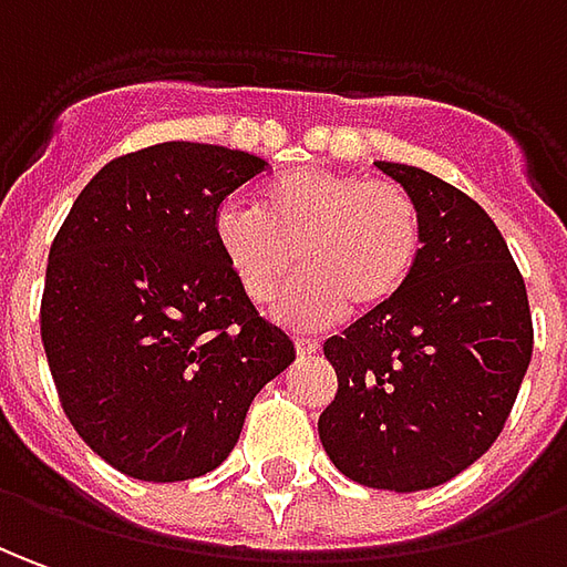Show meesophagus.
Masks as SVG:
<instances>
[{"label": "esophagus", "instance_id": "34e87169", "mask_svg": "<svg viewBox=\"0 0 567 567\" xmlns=\"http://www.w3.org/2000/svg\"><path fill=\"white\" fill-rule=\"evenodd\" d=\"M318 351H321V342H318V339L296 336V354H299V358H311V354H318Z\"/></svg>", "mask_w": 567, "mask_h": 567}]
</instances>
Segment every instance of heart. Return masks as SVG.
I'll use <instances>...</instances> for the list:
<instances>
[{
	"label": "heart",
	"mask_w": 567,
	"mask_h": 567,
	"mask_svg": "<svg viewBox=\"0 0 567 567\" xmlns=\"http://www.w3.org/2000/svg\"><path fill=\"white\" fill-rule=\"evenodd\" d=\"M213 234L237 287L268 306L299 268L306 275L284 292L277 315L292 327H330L351 308L373 315L408 287L423 252V213L395 182L358 172L302 166L261 187V206L228 200Z\"/></svg>",
	"instance_id": "heart-1"
}]
</instances>
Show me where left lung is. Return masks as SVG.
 Listing matches in <instances>:
<instances>
[{"instance_id":"obj_1","label":"left lung","mask_w":567,"mask_h":567,"mask_svg":"<svg viewBox=\"0 0 567 567\" xmlns=\"http://www.w3.org/2000/svg\"><path fill=\"white\" fill-rule=\"evenodd\" d=\"M423 213V252L392 306L323 342L336 398L321 444L351 482L425 491L497 441L534 351L525 280L478 203L432 172L377 163Z\"/></svg>"}]
</instances>
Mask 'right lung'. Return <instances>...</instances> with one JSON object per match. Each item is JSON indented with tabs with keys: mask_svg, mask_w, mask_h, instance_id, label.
Returning <instances> with one entry per match:
<instances>
[{
	"mask_svg": "<svg viewBox=\"0 0 567 567\" xmlns=\"http://www.w3.org/2000/svg\"><path fill=\"white\" fill-rule=\"evenodd\" d=\"M265 169L194 142L116 157L49 249L39 327L61 408L128 478L187 482L221 466L252 398L296 358L213 234L221 200Z\"/></svg>",
	"mask_w": 567,
	"mask_h": 567,
	"instance_id": "obj_1",
	"label": "right lung"
}]
</instances>
